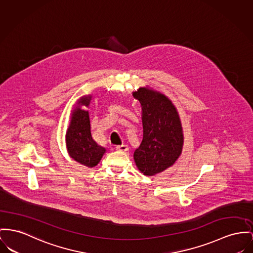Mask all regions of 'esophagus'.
Masks as SVG:
<instances>
[{"instance_id":"esophagus-1","label":"esophagus","mask_w":253,"mask_h":253,"mask_svg":"<svg viewBox=\"0 0 253 253\" xmlns=\"http://www.w3.org/2000/svg\"><path fill=\"white\" fill-rule=\"evenodd\" d=\"M116 150L117 151H120V152H126L127 150H128V147L126 146V145H119V146H116Z\"/></svg>"}]
</instances>
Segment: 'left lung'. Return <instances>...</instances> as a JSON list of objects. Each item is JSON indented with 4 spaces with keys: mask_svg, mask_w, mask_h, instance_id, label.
<instances>
[{
    "mask_svg": "<svg viewBox=\"0 0 253 253\" xmlns=\"http://www.w3.org/2000/svg\"><path fill=\"white\" fill-rule=\"evenodd\" d=\"M133 97L142 107L143 140L134 152L138 169L152 175L170 167L182 151L183 134L178 113L167 97L139 88Z\"/></svg>",
    "mask_w": 253,
    "mask_h": 253,
    "instance_id": "obj_1",
    "label": "left lung"
}]
</instances>
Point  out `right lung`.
<instances>
[{"instance_id": "1", "label": "right lung", "mask_w": 253, "mask_h": 253, "mask_svg": "<svg viewBox=\"0 0 253 253\" xmlns=\"http://www.w3.org/2000/svg\"><path fill=\"white\" fill-rule=\"evenodd\" d=\"M90 100V96L84 97L79 104L88 106ZM66 145L70 156L79 163L92 168L100 162L105 150L92 138L88 111L78 107L73 113L66 133Z\"/></svg>"}]
</instances>
